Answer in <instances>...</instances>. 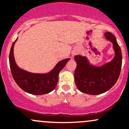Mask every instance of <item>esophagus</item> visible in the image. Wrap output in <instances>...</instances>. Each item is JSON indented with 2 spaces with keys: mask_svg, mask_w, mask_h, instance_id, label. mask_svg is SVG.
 <instances>
[{
  "mask_svg": "<svg viewBox=\"0 0 129 129\" xmlns=\"http://www.w3.org/2000/svg\"><path fill=\"white\" fill-rule=\"evenodd\" d=\"M75 54H76V52H74V53H73V54H72V56H74V55H75Z\"/></svg>",
  "mask_w": 129,
  "mask_h": 129,
  "instance_id": "obj_1",
  "label": "esophagus"
}]
</instances>
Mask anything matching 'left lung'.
Here are the masks:
<instances>
[{
    "mask_svg": "<svg viewBox=\"0 0 129 129\" xmlns=\"http://www.w3.org/2000/svg\"><path fill=\"white\" fill-rule=\"evenodd\" d=\"M106 40L112 44L114 57L110 62L100 66L89 62L86 56L77 55L74 77L77 87L81 92L91 95H97L110 89L118 80L122 66V52L114 35L107 32Z\"/></svg>",
    "mask_w": 129,
    "mask_h": 129,
    "instance_id": "1",
    "label": "left lung"
}]
</instances>
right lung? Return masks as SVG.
<instances>
[{
  "label": "right lung",
  "mask_w": 129,
  "mask_h": 129,
  "mask_svg": "<svg viewBox=\"0 0 129 129\" xmlns=\"http://www.w3.org/2000/svg\"><path fill=\"white\" fill-rule=\"evenodd\" d=\"M18 38L12 44L9 55L11 72L16 83L23 91L34 95L45 94L53 91L57 84L59 72L70 58L59 61L49 72L39 74L28 72L20 68L15 60L13 48Z\"/></svg>",
  "instance_id": "right-lung-1"
}]
</instances>
